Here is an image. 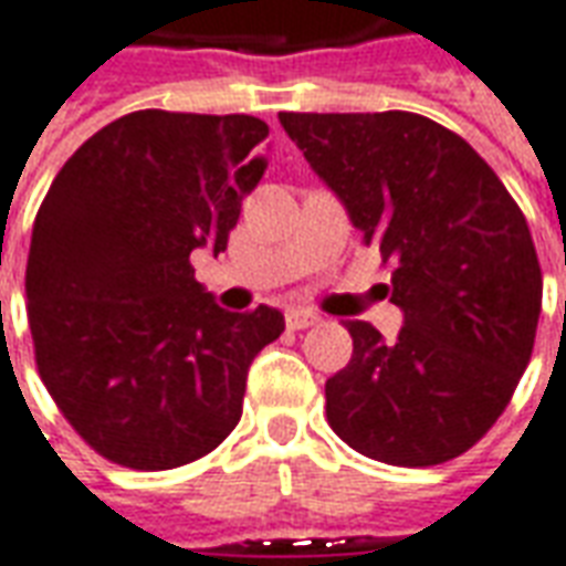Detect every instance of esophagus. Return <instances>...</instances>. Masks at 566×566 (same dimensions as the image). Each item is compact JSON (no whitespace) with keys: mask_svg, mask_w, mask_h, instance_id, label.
<instances>
[{"mask_svg":"<svg viewBox=\"0 0 566 566\" xmlns=\"http://www.w3.org/2000/svg\"><path fill=\"white\" fill-rule=\"evenodd\" d=\"M314 323H321V317H317L314 311H290V314H286V326H290V329H307V326H314Z\"/></svg>","mask_w":566,"mask_h":566,"instance_id":"esophagus-1","label":"esophagus"}]
</instances>
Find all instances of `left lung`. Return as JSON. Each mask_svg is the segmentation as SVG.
<instances>
[{"label":"left lung","mask_w":566,"mask_h":566,"mask_svg":"<svg viewBox=\"0 0 566 566\" xmlns=\"http://www.w3.org/2000/svg\"><path fill=\"white\" fill-rule=\"evenodd\" d=\"M364 243L391 261L403 329L348 321L354 354L326 381L350 450L428 469L471 450L533 354L543 271L527 218L469 142L407 111L280 113Z\"/></svg>","instance_id":"8db88e82"}]
</instances>
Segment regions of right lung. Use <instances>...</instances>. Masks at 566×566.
I'll return each instance as SVG.
<instances>
[{"mask_svg": "<svg viewBox=\"0 0 566 566\" xmlns=\"http://www.w3.org/2000/svg\"><path fill=\"white\" fill-rule=\"evenodd\" d=\"M259 116L138 111L95 132L39 206L27 321L39 376L95 453L166 471L212 453L243 416L249 364L283 314H233L190 255L228 249L268 159Z\"/></svg>", "mask_w": 566, "mask_h": 566, "instance_id": "right-lung-1", "label": "right lung"}]
</instances>
